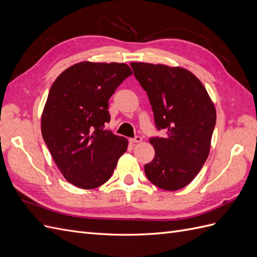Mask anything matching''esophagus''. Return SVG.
Segmentation results:
<instances>
[{
  "instance_id": "obj_1",
  "label": "esophagus",
  "mask_w": 257,
  "mask_h": 257,
  "mask_svg": "<svg viewBox=\"0 0 257 257\" xmlns=\"http://www.w3.org/2000/svg\"><path fill=\"white\" fill-rule=\"evenodd\" d=\"M143 141V138L141 136H136L134 138H130V143L131 144H136V143H141Z\"/></svg>"
}]
</instances>
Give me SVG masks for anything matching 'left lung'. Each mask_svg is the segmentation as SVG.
<instances>
[{
	"label": "left lung",
	"mask_w": 257,
	"mask_h": 257,
	"mask_svg": "<svg viewBox=\"0 0 257 257\" xmlns=\"http://www.w3.org/2000/svg\"><path fill=\"white\" fill-rule=\"evenodd\" d=\"M131 66L149 97L155 127L166 132L164 138H150L155 155L145 165L146 176L163 190H180L208 158L216 122L214 105L188 69L134 62Z\"/></svg>",
	"instance_id": "left-lung-1"
}]
</instances>
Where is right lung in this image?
<instances>
[{"label":"right lung","instance_id":"add662e5","mask_svg":"<svg viewBox=\"0 0 257 257\" xmlns=\"http://www.w3.org/2000/svg\"><path fill=\"white\" fill-rule=\"evenodd\" d=\"M132 71L125 63L80 62L51 85L42 115V135L68 182L90 190L109 179L126 138L104 130L108 100Z\"/></svg>","mask_w":257,"mask_h":257}]
</instances>
